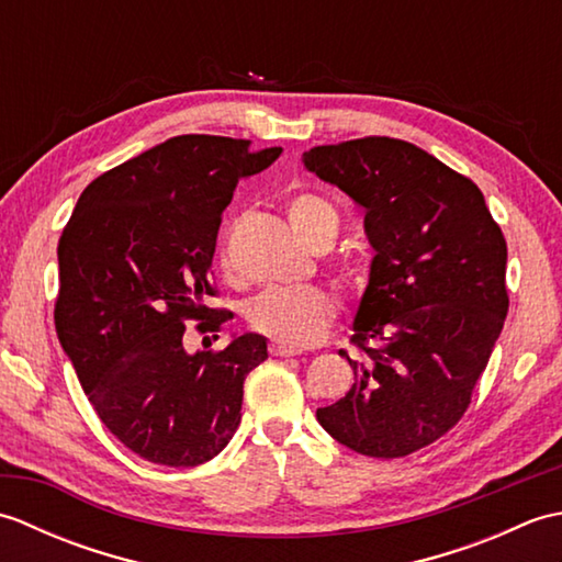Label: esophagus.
Returning <instances> with one entry per match:
<instances>
[{
  "label": "esophagus",
  "mask_w": 562,
  "mask_h": 562,
  "mask_svg": "<svg viewBox=\"0 0 562 562\" xmlns=\"http://www.w3.org/2000/svg\"><path fill=\"white\" fill-rule=\"evenodd\" d=\"M268 350H270V355H274V357H294V355H302V348H292V345H284V342H270L268 345Z\"/></svg>",
  "instance_id": "1"
}]
</instances>
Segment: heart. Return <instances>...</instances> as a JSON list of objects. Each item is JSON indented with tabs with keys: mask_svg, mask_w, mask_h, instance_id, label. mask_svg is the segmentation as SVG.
I'll return each mask as SVG.
<instances>
[{
	"mask_svg": "<svg viewBox=\"0 0 562 562\" xmlns=\"http://www.w3.org/2000/svg\"><path fill=\"white\" fill-rule=\"evenodd\" d=\"M288 217L308 246L318 238L336 236L338 212L316 193H296L288 200ZM226 272L232 270L229 260H224ZM338 304L321 284H302V288H280L258 294L246 306V321L250 328L278 342L304 348L324 336L326 328L336 318Z\"/></svg>",
	"mask_w": 562,
	"mask_h": 562,
	"instance_id": "1",
	"label": "heart"
}]
</instances>
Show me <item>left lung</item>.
Returning <instances> with one entry per match:
<instances>
[{
	"label": "left lung",
	"instance_id": "obj_1",
	"mask_svg": "<svg viewBox=\"0 0 562 562\" xmlns=\"http://www.w3.org/2000/svg\"><path fill=\"white\" fill-rule=\"evenodd\" d=\"M304 166L364 207L376 256L340 350L355 372L318 408L330 437L374 459H401L445 437L469 411L509 308L507 241L471 178L393 137L304 151Z\"/></svg>",
	"mask_w": 562,
	"mask_h": 562
}]
</instances>
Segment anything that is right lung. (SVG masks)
Returning <instances> with one entry per match:
<instances>
[{"mask_svg":"<svg viewBox=\"0 0 562 562\" xmlns=\"http://www.w3.org/2000/svg\"><path fill=\"white\" fill-rule=\"evenodd\" d=\"M250 139L178 135L83 188L57 244V338L101 423L161 465L217 457L241 423L266 338L188 355L186 324L220 333L212 256L234 188L278 159Z\"/></svg>","mask_w":562,"mask_h":562,"instance_id":"1","label":"right lung"}]
</instances>
